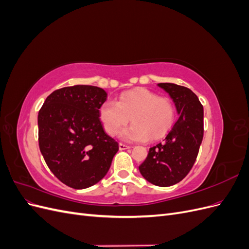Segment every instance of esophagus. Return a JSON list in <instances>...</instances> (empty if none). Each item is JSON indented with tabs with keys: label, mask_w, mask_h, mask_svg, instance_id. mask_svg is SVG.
Listing matches in <instances>:
<instances>
[{
	"label": "esophagus",
	"mask_w": 249,
	"mask_h": 249,
	"mask_svg": "<svg viewBox=\"0 0 249 249\" xmlns=\"http://www.w3.org/2000/svg\"><path fill=\"white\" fill-rule=\"evenodd\" d=\"M131 148V146L124 144V143H119V149L120 150H124V149H129Z\"/></svg>",
	"instance_id": "esophagus-1"
}]
</instances>
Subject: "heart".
I'll return each mask as SVG.
<instances>
[{
	"mask_svg": "<svg viewBox=\"0 0 249 249\" xmlns=\"http://www.w3.org/2000/svg\"><path fill=\"white\" fill-rule=\"evenodd\" d=\"M100 120L107 134L114 135L127 123L131 126L119 132L129 141L157 140L163 137L175 120V106L170 99L158 96L146 88L124 92L116 102H104L99 110Z\"/></svg>",
	"mask_w": 249,
	"mask_h": 249,
	"instance_id": "b5f03b06",
	"label": "heart"
}]
</instances>
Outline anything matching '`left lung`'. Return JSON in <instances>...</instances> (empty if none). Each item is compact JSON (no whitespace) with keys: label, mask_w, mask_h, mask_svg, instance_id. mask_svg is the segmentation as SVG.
I'll use <instances>...</instances> for the list:
<instances>
[{"label":"left lung","mask_w":249,"mask_h":249,"mask_svg":"<svg viewBox=\"0 0 249 249\" xmlns=\"http://www.w3.org/2000/svg\"><path fill=\"white\" fill-rule=\"evenodd\" d=\"M176 105L178 119L163 142L150 147L140 166L149 183L168 187L180 182L196 160L203 137V107L189 88L173 83H159Z\"/></svg>","instance_id":"left-lung-1"}]
</instances>
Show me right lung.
Instances as JSON below:
<instances>
[{"instance_id":"right-lung-1","label":"right lung","mask_w":249,"mask_h":249,"mask_svg":"<svg viewBox=\"0 0 249 249\" xmlns=\"http://www.w3.org/2000/svg\"><path fill=\"white\" fill-rule=\"evenodd\" d=\"M107 92L90 85L55 90L38 113V142L50 170L73 189L107 175L118 143L104 131L99 110Z\"/></svg>"}]
</instances>
